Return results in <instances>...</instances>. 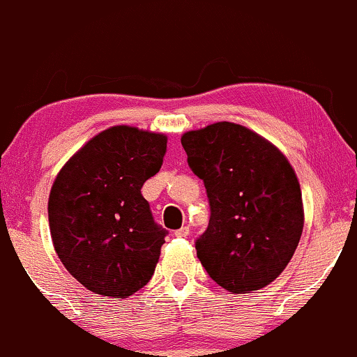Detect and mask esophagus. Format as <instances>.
<instances>
[{
  "mask_svg": "<svg viewBox=\"0 0 357 357\" xmlns=\"http://www.w3.org/2000/svg\"><path fill=\"white\" fill-rule=\"evenodd\" d=\"M189 235H190L189 226H182V228H178L177 231H175V236H178V238H187Z\"/></svg>",
  "mask_w": 357,
  "mask_h": 357,
  "instance_id": "obj_1",
  "label": "esophagus"
}]
</instances>
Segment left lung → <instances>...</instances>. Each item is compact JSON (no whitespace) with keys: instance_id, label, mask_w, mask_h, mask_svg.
Wrapping results in <instances>:
<instances>
[{"instance_id":"left-lung-1","label":"left lung","mask_w":357,"mask_h":357,"mask_svg":"<svg viewBox=\"0 0 357 357\" xmlns=\"http://www.w3.org/2000/svg\"><path fill=\"white\" fill-rule=\"evenodd\" d=\"M180 141L211 206L208 229L195 241L204 269L229 293L271 284L294 255L305 225L294 168L271 141L235 122L187 131Z\"/></svg>"}]
</instances>
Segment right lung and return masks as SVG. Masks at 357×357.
<instances>
[{
  "mask_svg": "<svg viewBox=\"0 0 357 357\" xmlns=\"http://www.w3.org/2000/svg\"><path fill=\"white\" fill-rule=\"evenodd\" d=\"M167 136L112 126L86 141L52 183L47 213L54 250L95 294L128 298L146 286L167 231L141 187L158 174Z\"/></svg>",
  "mask_w": 357,
  "mask_h": 357,
  "instance_id": "obj_1",
  "label": "right lung"
}]
</instances>
